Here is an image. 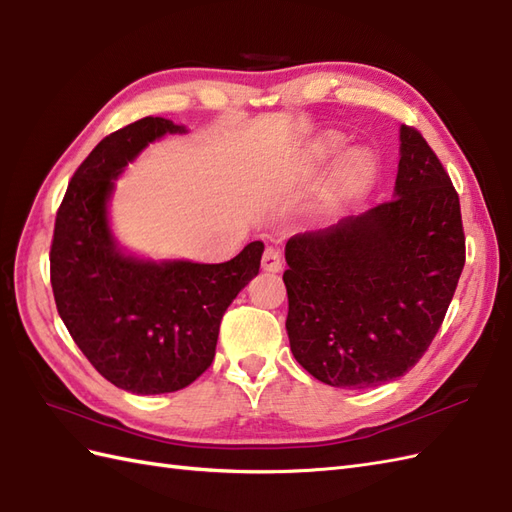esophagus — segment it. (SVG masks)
I'll use <instances>...</instances> for the list:
<instances>
[{
    "instance_id": "obj_1",
    "label": "esophagus",
    "mask_w": 512,
    "mask_h": 512,
    "mask_svg": "<svg viewBox=\"0 0 512 512\" xmlns=\"http://www.w3.org/2000/svg\"><path fill=\"white\" fill-rule=\"evenodd\" d=\"M261 268L268 270V272H279L283 268V257L279 253V248L266 246L264 255H261Z\"/></svg>"
}]
</instances>
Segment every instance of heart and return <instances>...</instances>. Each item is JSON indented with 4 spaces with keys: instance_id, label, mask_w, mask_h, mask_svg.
<instances>
[{
    "instance_id": "1",
    "label": "heart",
    "mask_w": 512,
    "mask_h": 512,
    "mask_svg": "<svg viewBox=\"0 0 512 512\" xmlns=\"http://www.w3.org/2000/svg\"><path fill=\"white\" fill-rule=\"evenodd\" d=\"M325 148L327 150L338 148V141L336 139L327 141ZM373 176H375V163H373V159L368 157V154H364V152H353V154H349V159L344 161L342 170H340L338 192L342 196H349V194L360 192V189H364L368 183L373 181Z\"/></svg>"
}]
</instances>
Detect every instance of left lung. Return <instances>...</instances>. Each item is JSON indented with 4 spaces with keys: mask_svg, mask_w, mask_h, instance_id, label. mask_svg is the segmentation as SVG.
<instances>
[{
    "mask_svg": "<svg viewBox=\"0 0 512 512\" xmlns=\"http://www.w3.org/2000/svg\"><path fill=\"white\" fill-rule=\"evenodd\" d=\"M395 198L285 244L290 349L336 388L408 373L430 347L465 268L460 200L434 150L401 126Z\"/></svg>",
    "mask_w": 512,
    "mask_h": 512,
    "instance_id": "left-lung-1",
    "label": "left lung"
}]
</instances>
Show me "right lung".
<instances>
[{"instance_id":"1","label":"right lung","mask_w":512,"mask_h":512,"mask_svg":"<svg viewBox=\"0 0 512 512\" xmlns=\"http://www.w3.org/2000/svg\"><path fill=\"white\" fill-rule=\"evenodd\" d=\"M185 133L144 117L95 146L56 211L50 281L67 331L104 379L135 395L189 386L216 355L220 320L259 272L264 244L224 264L144 261L117 248L106 205L113 181L154 139Z\"/></svg>"}]
</instances>
